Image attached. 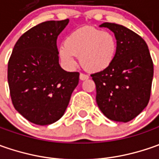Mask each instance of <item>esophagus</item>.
Wrapping results in <instances>:
<instances>
[{
  "label": "esophagus",
  "instance_id": "34e87169",
  "mask_svg": "<svg viewBox=\"0 0 159 159\" xmlns=\"http://www.w3.org/2000/svg\"><path fill=\"white\" fill-rule=\"evenodd\" d=\"M89 78V75H87V74H84V73H80V79L81 80H88Z\"/></svg>",
  "mask_w": 159,
  "mask_h": 159
}]
</instances>
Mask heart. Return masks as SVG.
Listing matches in <instances>:
<instances>
[{
  "mask_svg": "<svg viewBox=\"0 0 159 159\" xmlns=\"http://www.w3.org/2000/svg\"><path fill=\"white\" fill-rule=\"evenodd\" d=\"M118 49L117 40L110 33L93 26H84L71 32L59 48V56L69 66L76 64L75 56L89 72H98L112 64Z\"/></svg>",
  "mask_w": 159,
  "mask_h": 159,
  "instance_id": "heart-1",
  "label": "heart"
}]
</instances>
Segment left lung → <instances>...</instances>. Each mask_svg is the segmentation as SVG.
I'll return each mask as SVG.
<instances>
[{"mask_svg":"<svg viewBox=\"0 0 159 159\" xmlns=\"http://www.w3.org/2000/svg\"><path fill=\"white\" fill-rule=\"evenodd\" d=\"M114 33L118 49L107 69L91 74L96 102L108 119L128 122L148 105L153 79V62L148 46L137 34L123 25L103 23Z\"/></svg>","mask_w":159,"mask_h":159,"instance_id":"1","label":"left lung"}]
</instances>
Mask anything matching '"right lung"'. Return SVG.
I'll return each mask as SVG.
<instances>
[{
	"label": "right lung",
	"instance_id": "right-lung-1",
	"mask_svg": "<svg viewBox=\"0 0 159 159\" xmlns=\"http://www.w3.org/2000/svg\"><path fill=\"white\" fill-rule=\"evenodd\" d=\"M69 19L35 25L16 41L8 64V82L15 109L28 121L50 125L62 118L80 73L59 64L58 35Z\"/></svg>",
	"mask_w": 159,
	"mask_h": 159
}]
</instances>
